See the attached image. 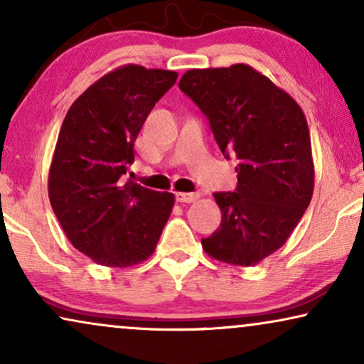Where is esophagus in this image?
<instances>
[{"label":"esophagus","mask_w":364,"mask_h":364,"mask_svg":"<svg viewBox=\"0 0 364 364\" xmlns=\"http://www.w3.org/2000/svg\"><path fill=\"white\" fill-rule=\"evenodd\" d=\"M198 197H200L198 193H186V192H177L176 193L177 202H181V203H192V202H196Z\"/></svg>","instance_id":"esophagus-1"}]
</instances>
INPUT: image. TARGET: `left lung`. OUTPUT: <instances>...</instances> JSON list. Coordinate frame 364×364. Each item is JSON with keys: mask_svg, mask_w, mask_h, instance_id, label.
Returning a JSON list of instances; mask_svg holds the SVG:
<instances>
[{"mask_svg": "<svg viewBox=\"0 0 364 364\" xmlns=\"http://www.w3.org/2000/svg\"><path fill=\"white\" fill-rule=\"evenodd\" d=\"M178 87L207 116L223 156L238 159L235 192L213 193L222 223L202 248L228 265H257L283 247L310 205L315 167L305 114L248 64L191 69Z\"/></svg>", "mask_w": 364, "mask_h": 364, "instance_id": "obj_1", "label": "left lung"}]
</instances>
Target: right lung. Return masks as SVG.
Instances as JSON below:
<instances>
[{
    "label": "right lung",
    "instance_id": "add662e5",
    "mask_svg": "<svg viewBox=\"0 0 364 364\" xmlns=\"http://www.w3.org/2000/svg\"><path fill=\"white\" fill-rule=\"evenodd\" d=\"M176 71L126 64L89 86L64 117L49 167V202L74 248L104 267L156 250L176 197L124 181L134 142Z\"/></svg>",
    "mask_w": 364,
    "mask_h": 364
}]
</instances>
